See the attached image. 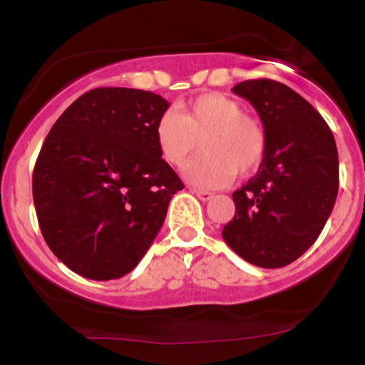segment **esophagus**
I'll use <instances>...</instances> for the list:
<instances>
[{"mask_svg": "<svg viewBox=\"0 0 365 365\" xmlns=\"http://www.w3.org/2000/svg\"><path fill=\"white\" fill-rule=\"evenodd\" d=\"M192 194L194 195H197L199 197L200 200H202V202H207V200H211L212 197H215V194H211V192H207V190H199V188H192Z\"/></svg>", "mask_w": 365, "mask_h": 365, "instance_id": "obj_1", "label": "esophagus"}]
</instances>
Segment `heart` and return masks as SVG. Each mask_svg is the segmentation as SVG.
Wrapping results in <instances>:
<instances>
[{
	"label": "heart",
	"mask_w": 365,
	"mask_h": 365,
	"mask_svg": "<svg viewBox=\"0 0 365 365\" xmlns=\"http://www.w3.org/2000/svg\"><path fill=\"white\" fill-rule=\"evenodd\" d=\"M159 154L171 166H183L199 148L206 154L185 168L194 185L217 188L228 185L238 175L255 171L266 154V132L244 106L223 94H202L182 115L168 110L154 125Z\"/></svg>",
	"instance_id": "1"
}]
</instances>
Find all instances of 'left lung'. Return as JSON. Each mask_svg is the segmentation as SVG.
Listing matches in <instances>:
<instances>
[{
	"label": "left lung",
	"mask_w": 365,
	"mask_h": 365,
	"mask_svg": "<svg viewBox=\"0 0 365 365\" xmlns=\"http://www.w3.org/2000/svg\"><path fill=\"white\" fill-rule=\"evenodd\" d=\"M254 106L266 132L257 175L233 192L223 228L233 252L259 267H283L317 240L338 195V150L324 118L300 94L269 78L232 89Z\"/></svg>",
	"instance_id": "1"
}]
</instances>
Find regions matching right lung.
I'll list each match as a JSON object with an SVG mask.
<instances>
[{
    "label": "right lung",
    "mask_w": 365,
    "mask_h": 365,
    "mask_svg": "<svg viewBox=\"0 0 365 365\" xmlns=\"http://www.w3.org/2000/svg\"><path fill=\"white\" fill-rule=\"evenodd\" d=\"M168 106L149 91L99 87L49 130L32 194L46 244L73 273L118 279L161 230L171 197L183 188L154 137Z\"/></svg>",
    "instance_id": "obj_1"
}]
</instances>
